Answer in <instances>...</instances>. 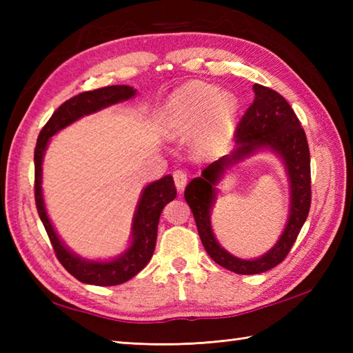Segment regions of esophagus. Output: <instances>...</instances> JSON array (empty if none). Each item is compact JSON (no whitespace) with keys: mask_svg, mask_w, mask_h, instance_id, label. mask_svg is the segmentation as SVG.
<instances>
[{"mask_svg":"<svg viewBox=\"0 0 353 353\" xmlns=\"http://www.w3.org/2000/svg\"><path fill=\"white\" fill-rule=\"evenodd\" d=\"M172 177H174L176 188L179 191H183V188L186 186V181H188V176H186V172L182 171V170H177V171H174V174H172Z\"/></svg>","mask_w":353,"mask_h":353,"instance_id":"obj_1","label":"esophagus"}]
</instances>
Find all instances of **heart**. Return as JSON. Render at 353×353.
Masks as SVG:
<instances>
[{
	"instance_id": "heart-1",
	"label": "heart",
	"mask_w": 353,
	"mask_h": 353,
	"mask_svg": "<svg viewBox=\"0 0 353 353\" xmlns=\"http://www.w3.org/2000/svg\"><path fill=\"white\" fill-rule=\"evenodd\" d=\"M238 109L235 95L191 81L170 95L163 106L162 124L170 134L196 132L194 148L197 154L206 156L229 145L235 133Z\"/></svg>"
}]
</instances>
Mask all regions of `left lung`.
<instances>
[{
	"instance_id": "obj_1",
	"label": "left lung",
	"mask_w": 353,
	"mask_h": 353,
	"mask_svg": "<svg viewBox=\"0 0 353 353\" xmlns=\"http://www.w3.org/2000/svg\"><path fill=\"white\" fill-rule=\"evenodd\" d=\"M254 100L238 123L236 148L212 162L192 179L185 190L205 250L216 264L238 274H258L276 267L287 258L311 208V159L310 147L301 121L283 97L254 83ZM259 148H270L282 157L290 181V215L288 228L274 249L256 260H239L224 251L210 228V208L214 201V185L222 172Z\"/></svg>"
}]
</instances>
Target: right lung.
Instances as JSON below:
<instances>
[{
  "label": "right lung",
  "mask_w": 353,
  "mask_h": 353,
  "mask_svg": "<svg viewBox=\"0 0 353 353\" xmlns=\"http://www.w3.org/2000/svg\"><path fill=\"white\" fill-rule=\"evenodd\" d=\"M137 94V89L125 85H115L95 89V91L81 92L72 99L66 100L62 106L56 109L48 123L42 127L37 137L34 148V200L37 214L43 223L48 238L54 249L59 262L65 267L66 272L83 283L99 285V287H110V285L124 283L133 276H137L153 256L157 223L165 205L176 197V186L171 176H165L159 181L147 185L141 194L139 203L134 212L132 228V244L121 256L112 261H88L77 256L66 249V245L59 239L54 228L45 211L42 197V159L48 141L59 130L77 121L79 118L94 114V112L112 106L115 103L130 100Z\"/></svg>",
  "instance_id": "right-lung-1"
}]
</instances>
